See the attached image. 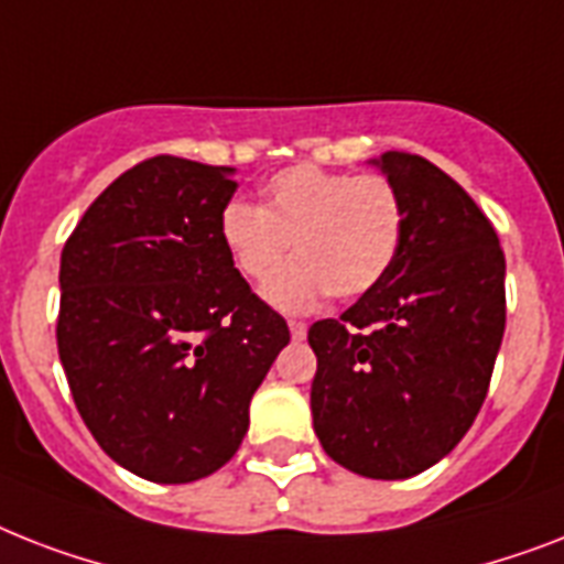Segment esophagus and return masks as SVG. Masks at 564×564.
Returning a JSON list of instances; mask_svg holds the SVG:
<instances>
[{
  "instance_id": "1",
  "label": "esophagus",
  "mask_w": 564,
  "mask_h": 564,
  "mask_svg": "<svg viewBox=\"0 0 564 564\" xmlns=\"http://www.w3.org/2000/svg\"><path fill=\"white\" fill-rule=\"evenodd\" d=\"M290 334L292 339H304L307 336V325L304 322H290Z\"/></svg>"
}]
</instances>
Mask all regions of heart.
Here are the masks:
<instances>
[{"label":"heart","instance_id":"1","mask_svg":"<svg viewBox=\"0 0 564 564\" xmlns=\"http://www.w3.org/2000/svg\"><path fill=\"white\" fill-rule=\"evenodd\" d=\"M403 204L383 175L327 172L310 163L278 172L265 184L263 207L228 202L219 213V239L230 263L248 281H263L269 304L286 313L334 299H360L380 283L401 248Z\"/></svg>","mask_w":564,"mask_h":564}]
</instances>
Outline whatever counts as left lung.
I'll return each instance as SVG.
<instances>
[{
	"label": "left lung",
	"mask_w": 564,
	"mask_h": 564,
	"mask_svg": "<svg viewBox=\"0 0 564 564\" xmlns=\"http://www.w3.org/2000/svg\"><path fill=\"white\" fill-rule=\"evenodd\" d=\"M403 204L394 263L339 318L310 327V389L325 454L371 480H406L477 419L507 327V260L486 213L419 154L377 161Z\"/></svg>",
	"instance_id": "obj_1"
}]
</instances>
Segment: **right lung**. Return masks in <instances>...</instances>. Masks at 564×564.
<instances>
[{
  "label": "right lung",
  "instance_id": "obj_1",
  "mask_svg": "<svg viewBox=\"0 0 564 564\" xmlns=\"http://www.w3.org/2000/svg\"><path fill=\"white\" fill-rule=\"evenodd\" d=\"M230 166L158 154L87 207L61 254L57 354L105 454L193 482L242 445L248 403L290 327L234 269L219 213Z\"/></svg>",
  "mask_w": 564,
  "mask_h": 564
}]
</instances>
